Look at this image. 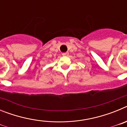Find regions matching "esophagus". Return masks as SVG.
I'll use <instances>...</instances> for the list:
<instances>
[{"label": "esophagus", "instance_id": "34e87169", "mask_svg": "<svg viewBox=\"0 0 127 127\" xmlns=\"http://www.w3.org/2000/svg\"><path fill=\"white\" fill-rule=\"evenodd\" d=\"M63 56H68L69 55V53L66 52V53H62Z\"/></svg>", "mask_w": 127, "mask_h": 127}]
</instances>
